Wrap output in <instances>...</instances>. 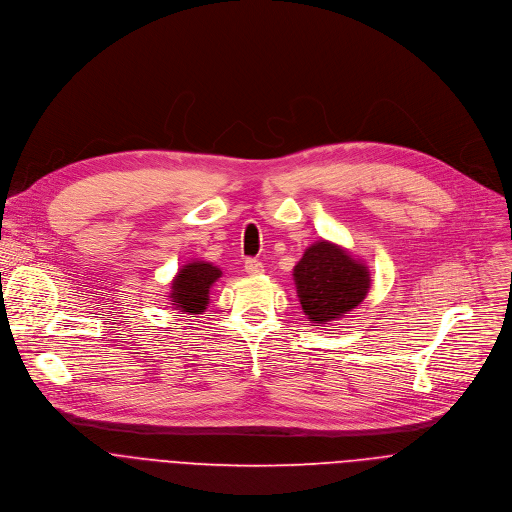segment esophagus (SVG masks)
Instances as JSON below:
<instances>
[{
    "instance_id": "34e87169",
    "label": "esophagus",
    "mask_w": 512,
    "mask_h": 512,
    "mask_svg": "<svg viewBox=\"0 0 512 512\" xmlns=\"http://www.w3.org/2000/svg\"><path fill=\"white\" fill-rule=\"evenodd\" d=\"M244 270L250 276H260L264 272V264L260 260H256V258H248L246 264H244Z\"/></svg>"
}]
</instances>
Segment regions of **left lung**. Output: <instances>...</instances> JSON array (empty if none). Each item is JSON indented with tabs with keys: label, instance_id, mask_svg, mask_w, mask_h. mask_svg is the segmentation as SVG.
<instances>
[{
	"label": "left lung",
	"instance_id": "left-lung-1",
	"mask_svg": "<svg viewBox=\"0 0 512 512\" xmlns=\"http://www.w3.org/2000/svg\"><path fill=\"white\" fill-rule=\"evenodd\" d=\"M292 276L302 311L315 327L349 315L371 288L367 266L327 240L304 250Z\"/></svg>",
	"mask_w": 512,
	"mask_h": 512
}]
</instances>
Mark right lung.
<instances>
[{
  "instance_id": "obj_1",
  "label": "right lung",
  "mask_w": 512,
  "mask_h": 512,
  "mask_svg": "<svg viewBox=\"0 0 512 512\" xmlns=\"http://www.w3.org/2000/svg\"><path fill=\"white\" fill-rule=\"evenodd\" d=\"M222 276V270L210 262L195 260L185 264L171 282L169 300L175 311L201 315L210 304V288Z\"/></svg>"
}]
</instances>
